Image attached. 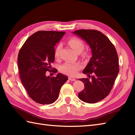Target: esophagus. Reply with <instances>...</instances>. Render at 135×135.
<instances>
[{
	"label": "esophagus",
	"instance_id": "34e87169",
	"mask_svg": "<svg viewBox=\"0 0 135 135\" xmlns=\"http://www.w3.org/2000/svg\"><path fill=\"white\" fill-rule=\"evenodd\" d=\"M68 79H69V80H70V81H73L76 80V79H74V77H69Z\"/></svg>",
	"mask_w": 135,
	"mask_h": 135
}]
</instances>
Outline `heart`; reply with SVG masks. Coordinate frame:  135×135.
<instances>
[{
  "label": "heart",
  "mask_w": 135,
  "mask_h": 135,
  "mask_svg": "<svg viewBox=\"0 0 135 135\" xmlns=\"http://www.w3.org/2000/svg\"><path fill=\"white\" fill-rule=\"evenodd\" d=\"M68 44L77 53L81 52L84 48V43L81 40L77 37H71L70 38L68 41ZM61 49V45H59L55 50L54 56L56 58L59 57ZM86 55V53H84V55ZM81 65L79 62H65V64L61 66L60 71L62 73L66 74V75L73 76L76 75L77 71L81 69Z\"/></svg>",
  "instance_id": "b5f03b06"
}]
</instances>
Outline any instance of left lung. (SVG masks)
Instances as JSON below:
<instances>
[{"label": "left lung", "mask_w": 135, "mask_h": 135, "mask_svg": "<svg viewBox=\"0 0 135 135\" xmlns=\"http://www.w3.org/2000/svg\"><path fill=\"white\" fill-rule=\"evenodd\" d=\"M73 33L88 44L92 54L83 71L91 79H79L84 84V88L78 97L84 102L95 103L105 98L114 85L119 72L117 52L108 37L99 31L80 29Z\"/></svg>", "instance_id": "left-lung-1"}]
</instances>
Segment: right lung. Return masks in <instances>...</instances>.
Wrapping results in <instances>:
<instances>
[{"mask_svg": "<svg viewBox=\"0 0 135 135\" xmlns=\"http://www.w3.org/2000/svg\"><path fill=\"white\" fill-rule=\"evenodd\" d=\"M64 32L41 31L27 38L18 55L21 80L32 100L41 104H51L57 100L60 89L68 77L58 73L56 77L46 76L47 71L56 73L53 68L54 47Z\"/></svg>", "mask_w": 135, "mask_h": 135, "instance_id": "right-lung-1", "label": "right lung"}]
</instances>
